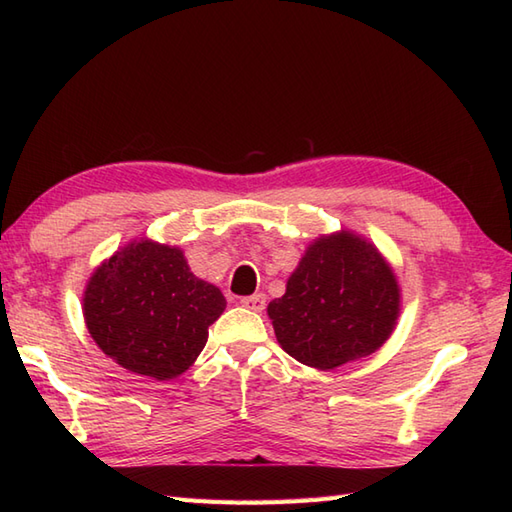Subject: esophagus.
I'll use <instances>...</instances> for the list:
<instances>
[{
    "instance_id": "obj_1",
    "label": "esophagus",
    "mask_w": 512,
    "mask_h": 512,
    "mask_svg": "<svg viewBox=\"0 0 512 512\" xmlns=\"http://www.w3.org/2000/svg\"><path fill=\"white\" fill-rule=\"evenodd\" d=\"M239 303H242L244 308H250V310H255V312H262L266 308V295H262V292H255V295L244 297Z\"/></svg>"
}]
</instances>
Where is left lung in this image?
Masks as SVG:
<instances>
[{"mask_svg": "<svg viewBox=\"0 0 512 512\" xmlns=\"http://www.w3.org/2000/svg\"><path fill=\"white\" fill-rule=\"evenodd\" d=\"M400 288L378 248L352 231L308 246L286 295L268 303L279 345L299 363L334 369L369 356L394 332Z\"/></svg>", "mask_w": 512, "mask_h": 512, "instance_id": "1", "label": "left lung"}]
</instances>
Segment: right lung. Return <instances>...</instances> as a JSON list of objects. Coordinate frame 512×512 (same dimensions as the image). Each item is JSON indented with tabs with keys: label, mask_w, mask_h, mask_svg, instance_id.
Returning a JSON list of instances; mask_svg holds the SVG:
<instances>
[{
	"label": "right lung",
	"mask_w": 512,
	"mask_h": 512,
	"mask_svg": "<svg viewBox=\"0 0 512 512\" xmlns=\"http://www.w3.org/2000/svg\"><path fill=\"white\" fill-rule=\"evenodd\" d=\"M226 299L191 273L178 246L134 239L94 270L83 317L94 343L129 369L171 380L193 365Z\"/></svg>",
	"instance_id": "1"
}]
</instances>
